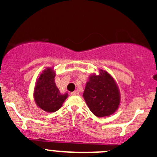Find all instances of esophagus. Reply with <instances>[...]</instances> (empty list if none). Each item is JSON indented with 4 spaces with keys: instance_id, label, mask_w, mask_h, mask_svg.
I'll return each mask as SVG.
<instances>
[{
    "instance_id": "34e87169",
    "label": "esophagus",
    "mask_w": 157,
    "mask_h": 157,
    "mask_svg": "<svg viewBox=\"0 0 157 157\" xmlns=\"http://www.w3.org/2000/svg\"><path fill=\"white\" fill-rule=\"evenodd\" d=\"M71 94L73 95V96H77V95H79V91H73V92H71Z\"/></svg>"
}]
</instances>
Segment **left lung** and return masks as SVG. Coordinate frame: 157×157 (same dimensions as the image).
Here are the masks:
<instances>
[{
    "mask_svg": "<svg viewBox=\"0 0 157 157\" xmlns=\"http://www.w3.org/2000/svg\"><path fill=\"white\" fill-rule=\"evenodd\" d=\"M90 75L82 96L90 111L98 117L116 112L120 104V92L116 81L109 72L99 70Z\"/></svg>",
    "mask_w": 157,
    "mask_h": 157,
    "instance_id": "8db88e82",
    "label": "left lung"
}]
</instances>
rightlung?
Masks as SVG:
<instances>
[{
	"instance_id": "add662e5",
	"label": "right lung",
	"mask_w": 157,
	"mask_h": 157,
	"mask_svg": "<svg viewBox=\"0 0 157 157\" xmlns=\"http://www.w3.org/2000/svg\"><path fill=\"white\" fill-rule=\"evenodd\" d=\"M54 68H46L42 71L36 82L34 89V100L36 105L46 112H55L60 109L68 94H61L56 86Z\"/></svg>"
}]
</instances>
